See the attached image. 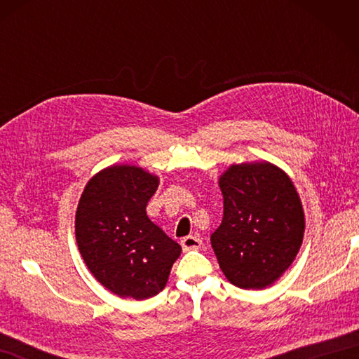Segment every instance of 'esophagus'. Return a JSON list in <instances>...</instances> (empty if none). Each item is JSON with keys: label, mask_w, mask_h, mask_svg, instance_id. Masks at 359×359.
<instances>
[{"label": "esophagus", "mask_w": 359, "mask_h": 359, "mask_svg": "<svg viewBox=\"0 0 359 359\" xmlns=\"http://www.w3.org/2000/svg\"><path fill=\"white\" fill-rule=\"evenodd\" d=\"M180 243L184 251H189V250H199L202 245V241L199 238H196V236H188V238L182 239Z\"/></svg>", "instance_id": "esophagus-1"}]
</instances>
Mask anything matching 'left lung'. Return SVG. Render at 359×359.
I'll use <instances>...</instances> for the list:
<instances>
[{
	"label": "left lung",
	"mask_w": 359,
	"mask_h": 359,
	"mask_svg": "<svg viewBox=\"0 0 359 359\" xmlns=\"http://www.w3.org/2000/svg\"><path fill=\"white\" fill-rule=\"evenodd\" d=\"M224 219L211 245L225 278L245 290L274 284L302 245L306 216L288 174L266 160L233 163L219 177Z\"/></svg>",
	"instance_id": "obj_1"
}]
</instances>
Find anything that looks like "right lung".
Instances as JSON below:
<instances>
[{
	"mask_svg": "<svg viewBox=\"0 0 359 359\" xmlns=\"http://www.w3.org/2000/svg\"><path fill=\"white\" fill-rule=\"evenodd\" d=\"M158 177L111 165L89 179L75 212V239L89 271L109 292L142 301L165 288L182 247L147 216Z\"/></svg>",
	"mask_w": 359,
	"mask_h": 359,
	"instance_id": "1",
	"label": "right lung"
}]
</instances>
